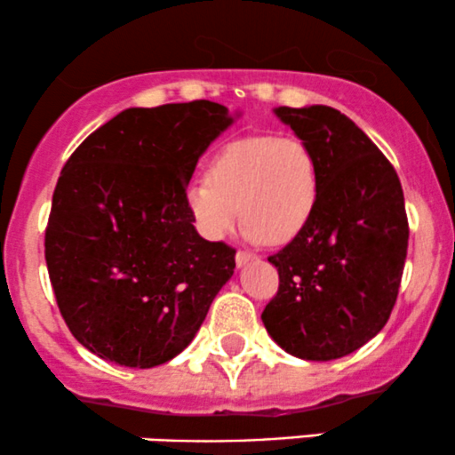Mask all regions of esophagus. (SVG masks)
<instances>
[{
  "label": "esophagus",
  "mask_w": 455,
  "mask_h": 455,
  "mask_svg": "<svg viewBox=\"0 0 455 455\" xmlns=\"http://www.w3.org/2000/svg\"><path fill=\"white\" fill-rule=\"evenodd\" d=\"M250 260H257V254L245 252V250H239V252L235 254V263H237V267H243V265L250 263Z\"/></svg>",
  "instance_id": "34e87169"
}]
</instances>
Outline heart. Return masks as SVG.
Listing matches in <instances>:
<instances>
[{
  "mask_svg": "<svg viewBox=\"0 0 455 455\" xmlns=\"http://www.w3.org/2000/svg\"><path fill=\"white\" fill-rule=\"evenodd\" d=\"M321 190L315 151L293 134H252L216 151L186 205L207 239L227 237L239 218L254 242H289L310 220Z\"/></svg>",
  "mask_w": 455,
  "mask_h": 455,
  "instance_id": "b5f03b06",
  "label": "heart"
}]
</instances>
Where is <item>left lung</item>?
Instances as JSON below:
<instances>
[{"label":"left lung","mask_w":455,"mask_h":455,"mask_svg":"<svg viewBox=\"0 0 455 455\" xmlns=\"http://www.w3.org/2000/svg\"><path fill=\"white\" fill-rule=\"evenodd\" d=\"M315 151L321 190L310 220L267 260L280 286L263 325L286 353L329 362L385 327L398 299L409 220L398 173L362 128L331 107H278Z\"/></svg>","instance_id":"8db88e82"}]
</instances>
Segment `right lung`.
Masks as SVG:
<instances>
[{
    "label": "right lung",
    "instance_id": "add662e5",
    "mask_svg": "<svg viewBox=\"0 0 455 455\" xmlns=\"http://www.w3.org/2000/svg\"><path fill=\"white\" fill-rule=\"evenodd\" d=\"M233 124L210 100L126 108L61 169L44 233L53 293L98 357L154 368L180 355L235 269V248L196 233L186 186Z\"/></svg>",
    "mask_w": 455,
    "mask_h": 455
}]
</instances>
